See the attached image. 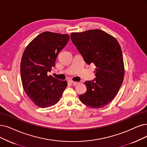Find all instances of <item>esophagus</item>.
Instances as JSON below:
<instances>
[{"label": "esophagus", "mask_w": 147, "mask_h": 147, "mask_svg": "<svg viewBox=\"0 0 147 147\" xmlns=\"http://www.w3.org/2000/svg\"><path fill=\"white\" fill-rule=\"evenodd\" d=\"M69 83H70V84H74V85H76V84H77L78 83V82H76V81H72V80H69Z\"/></svg>", "instance_id": "esophagus-1"}]
</instances>
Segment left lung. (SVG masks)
I'll list each match as a JSON object with an SVG mask.
<instances>
[{
    "instance_id": "left-lung-1",
    "label": "left lung",
    "mask_w": 147,
    "mask_h": 147,
    "mask_svg": "<svg viewBox=\"0 0 147 147\" xmlns=\"http://www.w3.org/2000/svg\"><path fill=\"white\" fill-rule=\"evenodd\" d=\"M70 38L84 61L96 66V78L85 82L87 91L79 99L90 107H103L115 97L124 80L121 46L114 37L98 29L73 32Z\"/></svg>"
}]
</instances>
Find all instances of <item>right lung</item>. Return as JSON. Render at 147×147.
I'll list each match as a JSON object with an SVG mask.
<instances>
[{
    "label": "right lung",
    "mask_w": 147,
    "mask_h": 147,
    "mask_svg": "<svg viewBox=\"0 0 147 147\" xmlns=\"http://www.w3.org/2000/svg\"><path fill=\"white\" fill-rule=\"evenodd\" d=\"M69 39L68 34L46 31L34 38L23 52L20 63L22 86L38 107L56 104L67 86L66 81H60L48 73L55 66L58 54Z\"/></svg>",
    "instance_id": "add662e5"
}]
</instances>
